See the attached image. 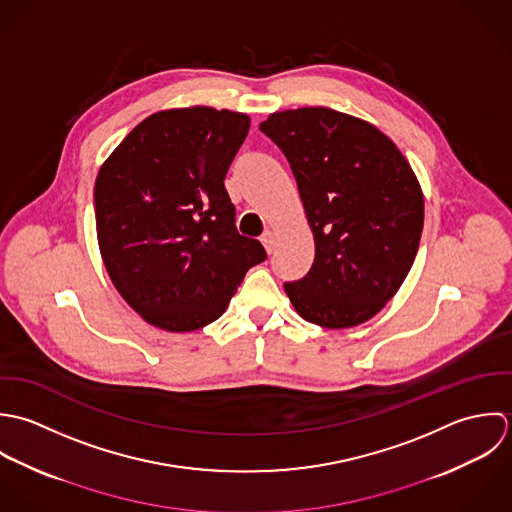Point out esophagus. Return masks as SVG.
Listing matches in <instances>:
<instances>
[{"label": "esophagus", "instance_id": "1", "mask_svg": "<svg viewBox=\"0 0 512 512\" xmlns=\"http://www.w3.org/2000/svg\"><path fill=\"white\" fill-rule=\"evenodd\" d=\"M261 243H263V247H265L267 253H273V249H275V233H273L271 229H267V231L261 235Z\"/></svg>", "mask_w": 512, "mask_h": 512}]
</instances>
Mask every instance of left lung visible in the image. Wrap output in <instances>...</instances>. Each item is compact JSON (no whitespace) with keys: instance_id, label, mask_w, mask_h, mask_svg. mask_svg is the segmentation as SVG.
I'll list each match as a JSON object with an SVG mask.
<instances>
[{"instance_id":"obj_1","label":"left lung","mask_w":512,"mask_h":512,"mask_svg":"<svg viewBox=\"0 0 512 512\" xmlns=\"http://www.w3.org/2000/svg\"><path fill=\"white\" fill-rule=\"evenodd\" d=\"M287 156L314 237V263L285 283L295 310L322 328H352L398 293L423 229V192L406 156L374 124L326 106L259 124Z\"/></svg>"}]
</instances>
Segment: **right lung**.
<instances>
[{"label":"right lung","mask_w":512,"mask_h":512,"mask_svg":"<svg viewBox=\"0 0 512 512\" xmlns=\"http://www.w3.org/2000/svg\"><path fill=\"white\" fill-rule=\"evenodd\" d=\"M251 118L211 106L150 114L112 150L95 182L106 273L148 324L194 332L217 320L245 273L265 261L235 227L223 186Z\"/></svg>","instance_id":"right-lung-1"}]
</instances>
